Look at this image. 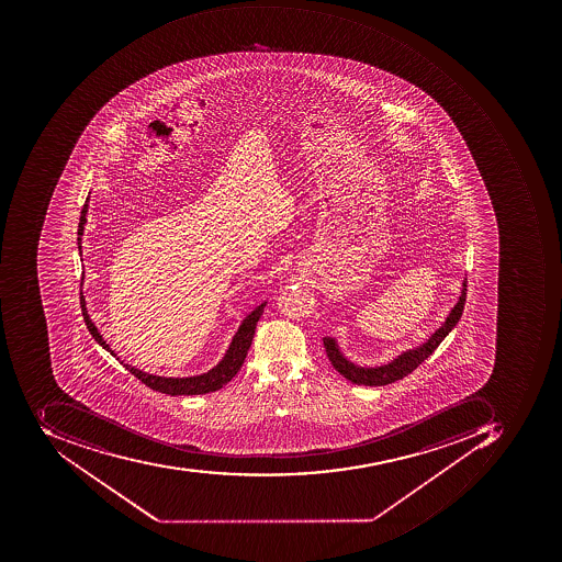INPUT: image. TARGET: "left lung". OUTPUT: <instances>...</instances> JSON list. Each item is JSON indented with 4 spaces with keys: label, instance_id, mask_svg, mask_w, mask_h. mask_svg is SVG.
<instances>
[{
    "label": "left lung",
    "instance_id": "8db88e82",
    "mask_svg": "<svg viewBox=\"0 0 562 562\" xmlns=\"http://www.w3.org/2000/svg\"><path fill=\"white\" fill-rule=\"evenodd\" d=\"M465 296L467 281L463 279L459 302L454 303L453 308H451L447 321L441 324V327L436 328V333L431 334L429 339H426V342L420 344L417 348L407 349V351L398 355L397 358L392 359L390 363L373 368L359 367V364L352 363L342 355L339 344H337L334 337H324V348L325 352H327L328 361L342 374L344 379L356 383V385L382 386L397 382V380L407 376L408 373H413L423 363L424 359H428L435 352V349L438 348L439 344H441V340L453 330L454 325L459 324L463 306H465Z\"/></svg>",
    "mask_w": 562,
    "mask_h": 562
}]
</instances>
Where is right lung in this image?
<instances>
[{
    "instance_id": "add662e5",
    "label": "right lung",
    "mask_w": 562,
    "mask_h": 562,
    "mask_svg": "<svg viewBox=\"0 0 562 562\" xmlns=\"http://www.w3.org/2000/svg\"><path fill=\"white\" fill-rule=\"evenodd\" d=\"M87 211H88V198L85 201L83 210H81L80 223H78V248L81 250V237H83L85 223H87ZM266 303H260L254 312L247 315L241 321L240 327H238L237 334L234 339L229 342V348L226 349V355L223 356L216 367L211 368L207 373L195 374V376H183V379H173V376H158V374H149L146 371L139 370V368L131 367V364L121 361L111 346L103 340L102 334L99 333V328L93 324L92 318L88 315L87 306H85V300L81 299V314H83L85 324H87L88 330L92 334L93 339L102 346L105 351L111 352L114 358L121 361L123 367H126L127 371L142 380L146 386L151 390H157L161 394L167 395H201L210 394V392H216L222 389L223 385L234 379L235 374L240 370L244 364L245 356H247L248 348L252 344L254 334H256L257 322H259L260 315L263 314V306Z\"/></svg>"
}]
</instances>
